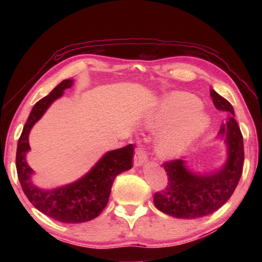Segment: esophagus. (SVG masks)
<instances>
[{"label": "esophagus", "mask_w": 262, "mask_h": 262, "mask_svg": "<svg viewBox=\"0 0 262 262\" xmlns=\"http://www.w3.org/2000/svg\"><path fill=\"white\" fill-rule=\"evenodd\" d=\"M147 161V154L143 151V149H137L134 155V165L141 166Z\"/></svg>", "instance_id": "34e87169"}]
</instances>
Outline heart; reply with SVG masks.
<instances>
[{"label": "heart", "instance_id": "obj_1", "mask_svg": "<svg viewBox=\"0 0 262 262\" xmlns=\"http://www.w3.org/2000/svg\"><path fill=\"white\" fill-rule=\"evenodd\" d=\"M149 130L167 129L155 140L161 157L174 158L185 152L210 125V118L201 110V101L186 92H173L159 101L144 119Z\"/></svg>", "mask_w": 262, "mask_h": 262}]
</instances>
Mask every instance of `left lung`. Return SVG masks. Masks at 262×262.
<instances>
[{"label": "left lung", "instance_id": "8db88e82", "mask_svg": "<svg viewBox=\"0 0 262 262\" xmlns=\"http://www.w3.org/2000/svg\"><path fill=\"white\" fill-rule=\"evenodd\" d=\"M210 96L217 110L231 113L219 132V139L227 147V159L217 170L201 172L190 170L185 159L164 164L168 183L165 190L155 194L154 203L176 219L194 220L212 214L231 198L242 177L244 143L233 107L212 89Z\"/></svg>", "mask_w": 262, "mask_h": 262}]
</instances>
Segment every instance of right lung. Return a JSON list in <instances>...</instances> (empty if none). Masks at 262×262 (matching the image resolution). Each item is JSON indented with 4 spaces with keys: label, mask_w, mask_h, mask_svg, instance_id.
I'll use <instances>...</instances> for the list:
<instances>
[{
    "label": "right lung",
    "mask_w": 262,
    "mask_h": 262,
    "mask_svg": "<svg viewBox=\"0 0 262 262\" xmlns=\"http://www.w3.org/2000/svg\"><path fill=\"white\" fill-rule=\"evenodd\" d=\"M74 79L62 81L33 106L18 140L16 154L17 174L29 201L42 214L62 223H83L96 219L108 202L115 177L132 168L133 144L106 152L82 178L56 188L38 187L32 181L34 171L26 162L31 150L29 135L48 107L61 98L66 89L72 88Z\"/></svg>",
    "instance_id": "add662e5"
}]
</instances>
